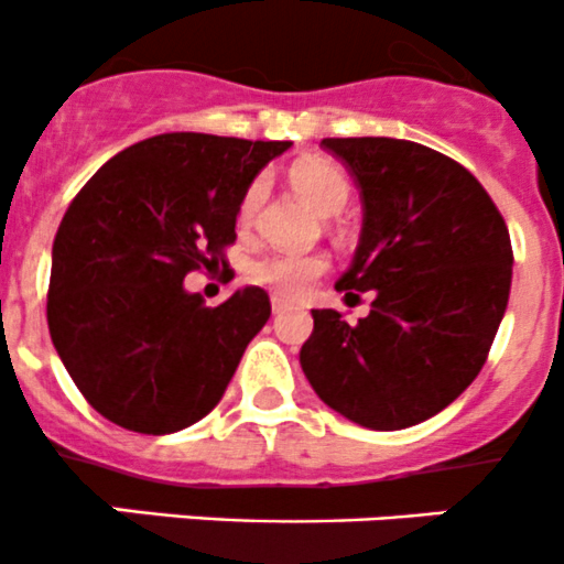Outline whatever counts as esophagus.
<instances>
[{
  "instance_id": "1",
  "label": "esophagus",
  "mask_w": 564,
  "mask_h": 564,
  "mask_svg": "<svg viewBox=\"0 0 564 564\" xmlns=\"http://www.w3.org/2000/svg\"><path fill=\"white\" fill-rule=\"evenodd\" d=\"M284 310H290L288 301L280 299V295H274V299H271V312H274V315H282Z\"/></svg>"
}]
</instances>
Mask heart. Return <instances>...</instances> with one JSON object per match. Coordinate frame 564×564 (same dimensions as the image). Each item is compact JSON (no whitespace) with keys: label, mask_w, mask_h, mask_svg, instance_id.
I'll list each match as a JSON object with an SVG mask.
<instances>
[{"label":"heart","mask_w":564,"mask_h":564,"mask_svg":"<svg viewBox=\"0 0 564 564\" xmlns=\"http://www.w3.org/2000/svg\"><path fill=\"white\" fill-rule=\"evenodd\" d=\"M290 183L295 192L323 216H334L345 208L350 197V186L337 166L326 161H301L290 172ZM265 197V183L252 181L241 197V221H252L260 203ZM328 271V260L323 254H263L249 265V280L269 288L282 299H301L312 290V284Z\"/></svg>","instance_id":"obj_1"}]
</instances>
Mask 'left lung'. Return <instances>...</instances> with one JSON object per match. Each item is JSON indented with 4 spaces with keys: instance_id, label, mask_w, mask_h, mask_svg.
Returning a JSON list of instances; mask_svg holds the SVG:
<instances>
[{
    "instance_id": "left-lung-1",
    "label": "left lung",
    "mask_w": 564,
    "mask_h": 564,
    "mask_svg": "<svg viewBox=\"0 0 564 564\" xmlns=\"http://www.w3.org/2000/svg\"><path fill=\"white\" fill-rule=\"evenodd\" d=\"M354 175L361 236L334 288L372 293L370 315L312 310L301 370L317 398L370 431H403L447 409L482 370L505 317L512 247L477 177L425 144L323 139Z\"/></svg>"
}]
</instances>
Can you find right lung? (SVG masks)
Instances as JSON below:
<instances>
[{"instance_id": "obj_1", "label": "right lung", "mask_w": 564, "mask_h": 564, "mask_svg": "<svg viewBox=\"0 0 564 564\" xmlns=\"http://www.w3.org/2000/svg\"><path fill=\"white\" fill-rule=\"evenodd\" d=\"M290 142L159 133L85 183L52 249L48 332L87 403L126 431L166 436L214 411L271 317L263 288L205 306L188 271L225 263L249 183Z\"/></svg>"}]
</instances>
